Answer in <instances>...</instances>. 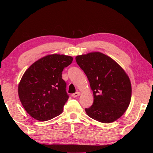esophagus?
Listing matches in <instances>:
<instances>
[{
    "instance_id": "1",
    "label": "esophagus",
    "mask_w": 153,
    "mask_h": 153,
    "mask_svg": "<svg viewBox=\"0 0 153 153\" xmlns=\"http://www.w3.org/2000/svg\"><path fill=\"white\" fill-rule=\"evenodd\" d=\"M79 95H80V93L79 92H76V93L72 94V97H74V98H75V97H78Z\"/></svg>"
}]
</instances>
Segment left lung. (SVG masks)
Segmentation results:
<instances>
[{
    "label": "left lung",
    "instance_id": "obj_1",
    "mask_svg": "<svg viewBox=\"0 0 153 153\" xmlns=\"http://www.w3.org/2000/svg\"><path fill=\"white\" fill-rule=\"evenodd\" d=\"M88 78L93 93V105L87 114L97 121L111 123L126 111L131 101V85L128 74L112 58L100 52L76 57Z\"/></svg>",
    "mask_w": 153,
    "mask_h": 153
}]
</instances>
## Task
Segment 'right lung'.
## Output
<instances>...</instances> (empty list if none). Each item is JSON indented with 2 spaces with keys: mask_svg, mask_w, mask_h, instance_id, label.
<instances>
[{
  "mask_svg": "<svg viewBox=\"0 0 153 153\" xmlns=\"http://www.w3.org/2000/svg\"><path fill=\"white\" fill-rule=\"evenodd\" d=\"M72 61L70 56L49 54L35 62L25 71L18 84V95L32 118L47 121L62 112L69 96L62 71Z\"/></svg>",
  "mask_w": 153,
  "mask_h": 153,
  "instance_id": "add662e5",
  "label": "right lung"
}]
</instances>
